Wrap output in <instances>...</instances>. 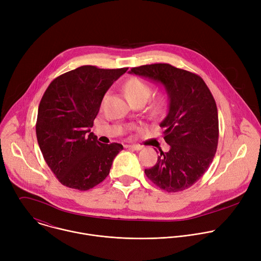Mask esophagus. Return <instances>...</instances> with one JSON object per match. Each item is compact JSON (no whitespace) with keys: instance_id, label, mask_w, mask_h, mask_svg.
Wrapping results in <instances>:
<instances>
[{"instance_id":"obj_1","label":"esophagus","mask_w":261,"mask_h":261,"mask_svg":"<svg viewBox=\"0 0 261 261\" xmlns=\"http://www.w3.org/2000/svg\"><path fill=\"white\" fill-rule=\"evenodd\" d=\"M126 147L129 148V150H132V151H139V150H141V146L138 145V144H127Z\"/></svg>"}]
</instances>
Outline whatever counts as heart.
<instances>
[{
    "instance_id": "obj_1",
    "label": "heart",
    "mask_w": 261,
    "mask_h": 261,
    "mask_svg": "<svg viewBox=\"0 0 261 261\" xmlns=\"http://www.w3.org/2000/svg\"><path fill=\"white\" fill-rule=\"evenodd\" d=\"M124 90L130 102L140 100L145 101L152 93V88L150 87V85L139 79H131L127 81L124 85ZM165 104L166 100L163 96L157 97L153 100L151 104V109L153 113L159 114L164 109Z\"/></svg>"
}]
</instances>
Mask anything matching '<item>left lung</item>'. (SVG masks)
<instances>
[{"instance_id": "obj_1", "label": "left lung", "mask_w": 261, "mask_h": 261, "mask_svg": "<svg viewBox=\"0 0 261 261\" xmlns=\"http://www.w3.org/2000/svg\"><path fill=\"white\" fill-rule=\"evenodd\" d=\"M130 73L163 85L169 99L168 114L160 123L169 151L159 150L157 163L145 175L167 192L190 188L217 151L218 110L210 89L197 74L169 64L134 67Z\"/></svg>"}]
</instances>
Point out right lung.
Listing matches in <instances>:
<instances>
[{"mask_svg": "<svg viewBox=\"0 0 261 261\" xmlns=\"http://www.w3.org/2000/svg\"><path fill=\"white\" fill-rule=\"evenodd\" d=\"M127 70L82 66L58 76L46 89L36 135L45 162L66 187L92 189L109 174L123 150L117 142H99L91 128L105 93Z\"/></svg>", "mask_w": 261, "mask_h": 261, "instance_id": "right-lung-1", "label": "right lung"}]
</instances>
